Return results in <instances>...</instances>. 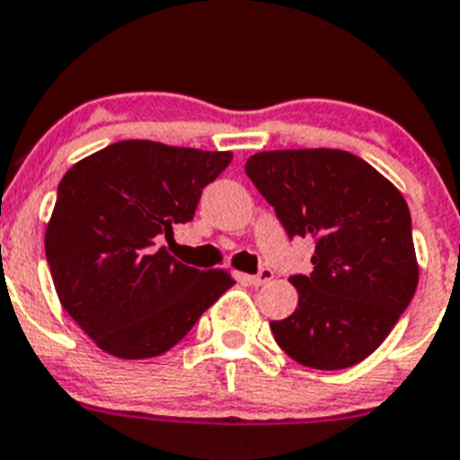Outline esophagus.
<instances>
[{
    "label": "esophagus",
    "instance_id": "34e87169",
    "mask_svg": "<svg viewBox=\"0 0 460 460\" xmlns=\"http://www.w3.org/2000/svg\"><path fill=\"white\" fill-rule=\"evenodd\" d=\"M272 277H274L272 270L261 268L259 274H247V277H243V281L250 283V286H263V283H268Z\"/></svg>",
    "mask_w": 460,
    "mask_h": 460
}]
</instances>
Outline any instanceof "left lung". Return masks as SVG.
I'll return each instance as SVG.
<instances>
[{
    "label": "left lung",
    "instance_id": "8db88e82",
    "mask_svg": "<svg viewBox=\"0 0 460 460\" xmlns=\"http://www.w3.org/2000/svg\"><path fill=\"white\" fill-rule=\"evenodd\" d=\"M247 177L288 238H313L299 302L270 329L290 358L315 370L360 363L385 341L418 288L411 210L385 177L342 149L261 152Z\"/></svg>",
    "mask_w": 460,
    "mask_h": 460
}]
</instances>
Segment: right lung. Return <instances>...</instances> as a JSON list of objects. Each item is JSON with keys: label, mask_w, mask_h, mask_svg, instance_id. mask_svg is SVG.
<instances>
[{"label": "right lung", "mask_w": 460, "mask_h": 460, "mask_svg": "<svg viewBox=\"0 0 460 460\" xmlns=\"http://www.w3.org/2000/svg\"><path fill=\"white\" fill-rule=\"evenodd\" d=\"M229 163L231 152L122 140L66 172L47 263L63 308L106 354L161 356L234 286L222 270L183 265L163 244L195 217L201 190Z\"/></svg>", "instance_id": "right-lung-1"}]
</instances>
